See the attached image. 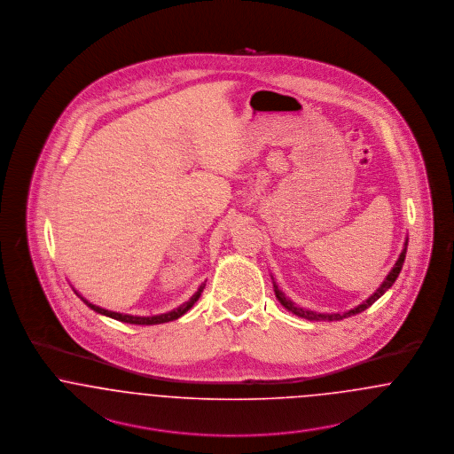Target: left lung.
<instances>
[{
    "mask_svg": "<svg viewBox=\"0 0 454 454\" xmlns=\"http://www.w3.org/2000/svg\"><path fill=\"white\" fill-rule=\"evenodd\" d=\"M407 245H409V237H405V243H403L402 254H400V257L395 262V265L391 267V270H389L388 276L385 278V281L381 282V286L367 298L366 301L357 304L356 308H352V309H348V311H342V313H318V311H311V309L301 308V306H298L296 302L291 301V300L282 293L281 289H279V286H278V282L274 281V276H270V278H272V284H274L276 298H278V301L281 302L282 306H284L287 311H291L293 315H296V317H300V318L309 320V322H337V320H344V318H348V317H354V315H357V313L367 309L372 302L378 301V300L388 291L389 287L393 286V282L396 281V278H398V274H400V270H402V267H403V262H405Z\"/></svg>",
    "mask_w": 454,
    "mask_h": 454,
    "instance_id": "left-lung-1",
    "label": "left lung"
}]
</instances>
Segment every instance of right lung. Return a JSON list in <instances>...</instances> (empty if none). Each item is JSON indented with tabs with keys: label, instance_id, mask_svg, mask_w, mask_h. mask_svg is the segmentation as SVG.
Wrapping results in <instances>:
<instances>
[{
	"label": "right lung",
	"instance_id": "1",
	"mask_svg": "<svg viewBox=\"0 0 454 454\" xmlns=\"http://www.w3.org/2000/svg\"><path fill=\"white\" fill-rule=\"evenodd\" d=\"M204 287H206V282H202V284L197 287V291H195L194 294L191 296V300H189V301L180 304L178 308H175L172 311H167V313H161V315H153V317H136V315H126V313L110 311V309L100 308V306H97V304L88 301L87 298H83L76 289H74V293H76V296H78V298H82V301L85 302L88 308H91L95 313H100V315L108 317V318H114V320H117V322L130 325H160L167 324V322H173V320L180 318L182 315H185V313L194 306L195 301L200 298V294H202Z\"/></svg>",
	"mask_w": 454,
	"mask_h": 454
}]
</instances>
